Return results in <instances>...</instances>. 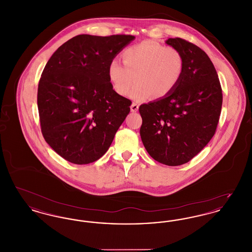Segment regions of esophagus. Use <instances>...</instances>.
<instances>
[{
  "label": "esophagus",
  "instance_id": "obj_1",
  "mask_svg": "<svg viewBox=\"0 0 252 252\" xmlns=\"http://www.w3.org/2000/svg\"><path fill=\"white\" fill-rule=\"evenodd\" d=\"M130 109H131L132 112H137L138 109H139V105L136 104V103H133L131 105V107H130Z\"/></svg>",
  "mask_w": 252,
  "mask_h": 252
}]
</instances>
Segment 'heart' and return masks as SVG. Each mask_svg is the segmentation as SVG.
<instances>
[{"label":"heart","instance_id":"heart-1","mask_svg":"<svg viewBox=\"0 0 252 252\" xmlns=\"http://www.w3.org/2000/svg\"><path fill=\"white\" fill-rule=\"evenodd\" d=\"M123 65L112 60L108 65L109 80L121 96L141 101L151 94L157 99L169 95L180 84L184 72V59L180 51L154 41H143L126 49Z\"/></svg>","mask_w":252,"mask_h":252}]
</instances>
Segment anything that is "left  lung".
<instances>
[{
	"instance_id": "8db88e82",
	"label": "left lung",
	"mask_w": 252,
	"mask_h": 252,
	"mask_svg": "<svg viewBox=\"0 0 252 252\" xmlns=\"http://www.w3.org/2000/svg\"><path fill=\"white\" fill-rule=\"evenodd\" d=\"M166 43L182 54L184 72L169 95L140 106V134L155 160L178 166L190 161L214 137L223 94L216 68L202 49L180 37Z\"/></svg>"
}]
</instances>
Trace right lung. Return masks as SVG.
Listing matches in <instances>:
<instances>
[{
	"label": "right lung",
	"mask_w": 252,
	"mask_h": 252,
	"mask_svg": "<svg viewBox=\"0 0 252 252\" xmlns=\"http://www.w3.org/2000/svg\"><path fill=\"white\" fill-rule=\"evenodd\" d=\"M134 38L78 35L48 60L37 88L40 128L64 159L88 164L108 151L131 105L113 90L108 65Z\"/></svg>",
	"instance_id": "add662e5"
}]
</instances>
